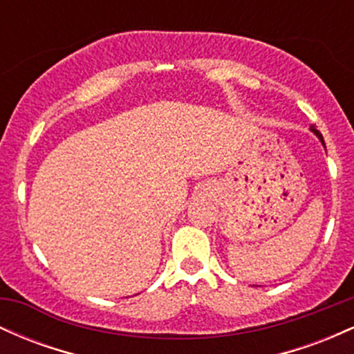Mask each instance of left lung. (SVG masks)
I'll return each mask as SVG.
<instances>
[{"instance_id": "8db88e82", "label": "left lung", "mask_w": 354, "mask_h": 354, "mask_svg": "<svg viewBox=\"0 0 354 354\" xmlns=\"http://www.w3.org/2000/svg\"><path fill=\"white\" fill-rule=\"evenodd\" d=\"M311 131H313V133H315V135L319 138V141H321V143H323V145H324V140H323V136H321V133L318 131V129H316V128H315V126H311Z\"/></svg>"}]
</instances>
